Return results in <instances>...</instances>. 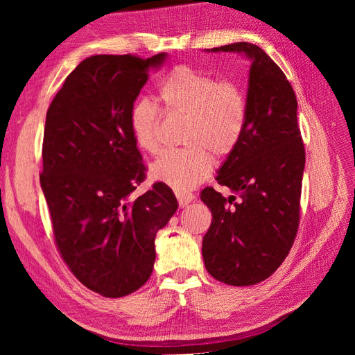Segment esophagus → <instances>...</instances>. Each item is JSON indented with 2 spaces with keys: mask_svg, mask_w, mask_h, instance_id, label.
<instances>
[{
  "mask_svg": "<svg viewBox=\"0 0 355 355\" xmlns=\"http://www.w3.org/2000/svg\"><path fill=\"white\" fill-rule=\"evenodd\" d=\"M176 198H178V201H179V206H180V207H187L191 201H194L196 197L192 196L191 192L178 191V192H176Z\"/></svg>",
  "mask_w": 355,
  "mask_h": 355,
  "instance_id": "34e87169",
  "label": "esophagus"
}]
</instances>
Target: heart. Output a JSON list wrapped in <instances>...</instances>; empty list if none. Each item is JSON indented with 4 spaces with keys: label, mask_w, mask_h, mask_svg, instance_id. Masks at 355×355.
I'll return each instance as SVG.
<instances>
[{
    "label": "heart",
    "mask_w": 355,
    "mask_h": 355,
    "mask_svg": "<svg viewBox=\"0 0 355 355\" xmlns=\"http://www.w3.org/2000/svg\"><path fill=\"white\" fill-rule=\"evenodd\" d=\"M167 108L189 116L185 149L167 151L151 166L153 179L176 191L196 188L213 167L210 151L230 155L239 145L245 125V99L235 83L218 81L209 72L188 65L171 69L159 87ZM159 115L148 99H139L130 110V130L136 145L148 154L161 148Z\"/></svg>",
    "instance_id": "heart-1"
}]
</instances>
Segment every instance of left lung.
I'll return each mask as SVG.
<instances>
[{
  "label": "left lung",
  "mask_w": 355,
  "mask_h": 355,
  "mask_svg": "<svg viewBox=\"0 0 355 355\" xmlns=\"http://www.w3.org/2000/svg\"><path fill=\"white\" fill-rule=\"evenodd\" d=\"M206 51L244 55L250 71L244 132L216 176L241 201L213 188L201 191L213 216L202 239V259L218 282L253 286L283 263L299 227L305 149L297 101L284 72L261 47L234 42Z\"/></svg>",
  "instance_id": "left-lung-1"
}]
</instances>
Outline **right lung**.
Instances as JSON below:
<instances>
[{"label": "right lung", "mask_w": 355, "mask_h": 355, "mask_svg": "<svg viewBox=\"0 0 355 355\" xmlns=\"http://www.w3.org/2000/svg\"><path fill=\"white\" fill-rule=\"evenodd\" d=\"M167 53L98 55L63 83L46 116L40 182L58 249L72 274L105 297H123L153 274L155 237L178 209L167 185L133 196L145 166L130 110Z\"/></svg>", "instance_id": "add662e5"}]
</instances>
